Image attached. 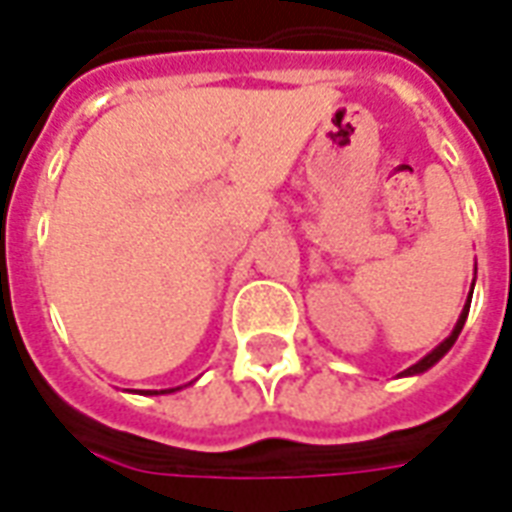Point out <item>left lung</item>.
I'll list each match as a JSON object with an SVG mask.
<instances>
[{"label": "left lung", "mask_w": 512, "mask_h": 512, "mask_svg": "<svg viewBox=\"0 0 512 512\" xmlns=\"http://www.w3.org/2000/svg\"><path fill=\"white\" fill-rule=\"evenodd\" d=\"M469 301H472V293H469ZM469 301H467V306H464V312H461V317H458L456 328H453V333H450L448 339L439 344V347H434V350H431L429 355H426V358H420V361L415 363V366H410V369H404V372H401V377H410V374H423V372H426V369H431V366H434V363H437L439 358H442V355H445V352H448L450 347H453V344H456L458 333H461V328H464V323H467Z\"/></svg>", "instance_id": "1"}]
</instances>
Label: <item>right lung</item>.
<instances>
[{
  "label": "right lung",
  "mask_w": 512,
  "mask_h": 512,
  "mask_svg": "<svg viewBox=\"0 0 512 512\" xmlns=\"http://www.w3.org/2000/svg\"><path fill=\"white\" fill-rule=\"evenodd\" d=\"M173 391H179V388H170V391H146L149 396H154V393H173Z\"/></svg>",
  "instance_id": "obj_1"
}]
</instances>
